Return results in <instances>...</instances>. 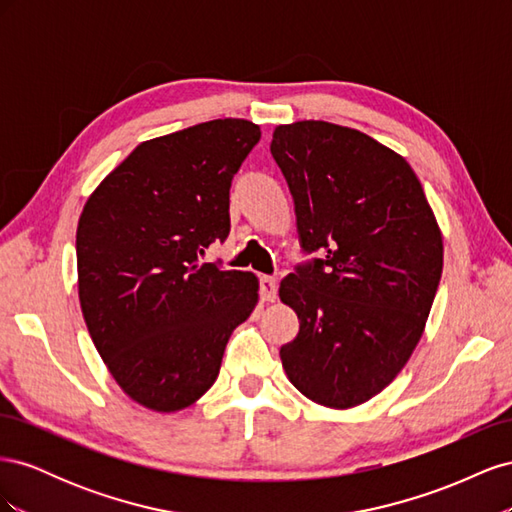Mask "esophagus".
Returning a JSON list of instances; mask_svg holds the SVG:
<instances>
[{"instance_id":"esophagus-1","label":"esophagus","mask_w":512,"mask_h":512,"mask_svg":"<svg viewBox=\"0 0 512 512\" xmlns=\"http://www.w3.org/2000/svg\"><path fill=\"white\" fill-rule=\"evenodd\" d=\"M260 297L262 301H275L277 299V280L269 275L260 277Z\"/></svg>"}]
</instances>
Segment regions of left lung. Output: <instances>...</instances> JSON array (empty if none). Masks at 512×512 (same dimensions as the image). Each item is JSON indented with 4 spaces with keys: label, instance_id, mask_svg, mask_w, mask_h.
<instances>
[{
    "label": "left lung",
    "instance_id": "obj_1",
    "mask_svg": "<svg viewBox=\"0 0 512 512\" xmlns=\"http://www.w3.org/2000/svg\"><path fill=\"white\" fill-rule=\"evenodd\" d=\"M273 160L288 183L303 254L280 284L299 333L280 348L316 404L378 395L423 335L442 275V235L421 181L389 147L327 121L280 126Z\"/></svg>",
    "mask_w": 512,
    "mask_h": 512
}]
</instances>
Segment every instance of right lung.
Returning <instances> with one entry per match:
<instances>
[{
  "label": "right lung",
  "mask_w": 512,
  "mask_h": 512,
  "mask_svg": "<svg viewBox=\"0 0 512 512\" xmlns=\"http://www.w3.org/2000/svg\"><path fill=\"white\" fill-rule=\"evenodd\" d=\"M260 141L215 119L141 143L89 196L76 228L79 299L91 339L138 404L175 412L209 391L258 280L203 262L230 232L232 177Z\"/></svg>",
  "instance_id": "right-lung-1"
}]
</instances>
